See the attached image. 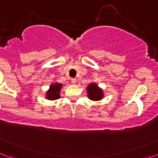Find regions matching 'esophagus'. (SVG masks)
Masks as SVG:
<instances>
[{"instance_id":"esophagus-1","label":"esophagus","mask_w":158,"mask_h":158,"mask_svg":"<svg viewBox=\"0 0 158 158\" xmlns=\"http://www.w3.org/2000/svg\"><path fill=\"white\" fill-rule=\"evenodd\" d=\"M76 82H77L76 78H72V79H71V83L72 84H76Z\"/></svg>"}]
</instances>
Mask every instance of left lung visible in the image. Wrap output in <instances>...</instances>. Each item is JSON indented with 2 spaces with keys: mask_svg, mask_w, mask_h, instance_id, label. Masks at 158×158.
Returning <instances> with one entry per match:
<instances>
[{
  "mask_svg": "<svg viewBox=\"0 0 158 158\" xmlns=\"http://www.w3.org/2000/svg\"><path fill=\"white\" fill-rule=\"evenodd\" d=\"M88 96L92 100H99L103 98V91L98 87L97 85L94 83L90 84L87 87Z\"/></svg>",
  "mask_w": 158,
  "mask_h": 158,
  "instance_id": "1",
  "label": "left lung"
}]
</instances>
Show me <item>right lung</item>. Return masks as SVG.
<instances>
[{
	"instance_id": "obj_1",
	"label": "right lung",
	"mask_w": 158,
	"mask_h": 158,
	"mask_svg": "<svg viewBox=\"0 0 158 158\" xmlns=\"http://www.w3.org/2000/svg\"><path fill=\"white\" fill-rule=\"evenodd\" d=\"M62 84L54 83L52 84L50 89L47 93V98L48 100H58L60 98V90L62 89Z\"/></svg>"
}]
</instances>
